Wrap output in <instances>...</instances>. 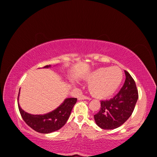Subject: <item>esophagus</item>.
<instances>
[{
  "label": "esophagus",
  "instance_id": "esophagus-1",
  "mask_svg": "<svg viewBox=\"0 0 157 157\" xmlns=\"http://www.w3.org/2000/svg\"><path fill=\"white\" fill-rule=\"evenodd\" d=\"M78 98V100H90V98H89V97L85 96V95H79V96Z\"/></svg>",
  "mask_w": 157,
  "mask_h": 157
}]
</instances>
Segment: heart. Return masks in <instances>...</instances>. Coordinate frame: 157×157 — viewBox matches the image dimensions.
Returning <instances> with one entry per match:
<instances>
[{
    "instance_id": "b5f03b06",
    "label": "heart",
    "mask_w": 157,
    "mask_h": 157,
    "mask_svg": "<svg viewBox=\"0 0 157 157\" xmlns=\"http://www.w3.org/2000/svg\"><path fill=\"white\" fill-rule=\"evenodd\" d=\"M123 74L118 67H102L90 73L86 78L89 83V91L98 99H106L116 92L123 81Z\"/></svg>"
}]
</instances>
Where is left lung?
I'll return each instance as SVG.
<instances>
[{
	"mask_svg": "<svg viewBox=\"0 0 157 157\" xmlns=\"http://www.w3.org/2000/svg\"><path fill=\"white\" fill-rule=\"evenodd\" d=\"M126 79L118 94L109 100L101 101L100 111L94 115L98 127L104 129H113L122 125L133 113L139 98L134 79L124 71Z\"/></svg>",
	"mask_w": 157,
	"mask_h": 157,
	"instance_id": "1",
	"label": "left lung"
}]
</instances>
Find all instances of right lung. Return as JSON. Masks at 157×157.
<instances>
[{"label":"right lung","instance_id":"1","mask_svg":"<svg viewBox=\"0 0 157 157\" xmlns=\"http://www.w3.org/2000/svg\"><path fill=\"white\" fill-rule=\"evenodd\" d=\"M50 65L44 68H49ZM20 92V89H19ZM19 96V93L18 95ZM77 102V98H66L63 102L56 109L44 115H33L23 111L18 102V109L23 121L32 129L42 134H49L57 131L64 125L71 115L74 105Z\"/></svg>","mask_w":157,"mask_h":157}]
</instances>
